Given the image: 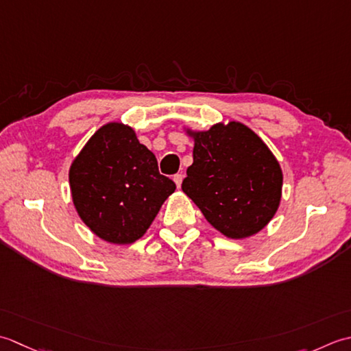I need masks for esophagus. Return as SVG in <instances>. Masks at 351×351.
Wrapping results in <instances>:
<instances>
[{
  "label": "esophagus",
  "instance_id": "esophagus-1",
  "mask_svg": "<svg viewBox=\"0 0 351 351\" xmlns=\"http://www.w3.org/2000/svg\"><path fill=\"white\" fill-rule=\"evenodd\" d=\"M174 182H176V184H177V188H180L182 182H183V174H176V176H174Z\"/></svg>",
  "mask_w": 351,
  "mask_h": 351
}]
</instances>
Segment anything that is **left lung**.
Masks as SVG:
<instances>
[{"mask_svg":"<svg viewBox=\"0 0 351 351\" xmlns=\"http://www.w3.org/2000/svg\"><path fill=\"white\" fill-rule=\"evenodd\" d=\"M194 163L182 189L227 238L262 230L280 203L282 169L262 139L241 123L192 133Z\"/></svg>","mask_w":351,"mask_h":351,"instance_id":"obj_1","label":"left lung"}]
</instances>
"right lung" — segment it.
I'll list each match as a JSON object with an SVG mask.
<instances>
[{"label":"right lung","mask_w":351,"mask_h":351,"mask_svg":"<svg viewBox=\"0 0 351 351\" xmlns=\"http://www.w3.org/2000/svg\"><path fill=\"white\" fill-rule=\"evenodd\" d=\"M78 215L99 238L132 244L147 232L176 183L130 127L110 123L92 136L69 169Z\"/></svg>","instance_id":"1"}]
</instances>
